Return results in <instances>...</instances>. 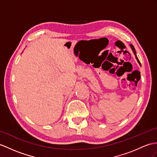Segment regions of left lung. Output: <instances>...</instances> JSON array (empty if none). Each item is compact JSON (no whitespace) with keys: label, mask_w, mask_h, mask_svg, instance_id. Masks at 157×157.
<instances>
[{"label":"left lung","mask_w":157,"mask_h":157,"mask_svg":"<svg viewBox=\"0 0 157 157\" xmlns=\"http://www.w3.org/2000/svg\"><path fill=\"white\" fill-rule=\"evenodd\" d=\"M131 48H132V52H133V53L134 54H135V57H136V60H137V61H138V63H139V64L140 65V61H139V59H138V57L136 56V51H135V48H134V47L132 45H131Z\"/></svg>","instance_id":"left-lung-1"}]
</instances>
